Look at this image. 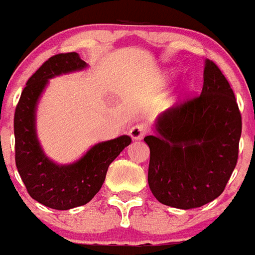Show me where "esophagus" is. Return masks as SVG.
<instances>
[{"label": "esophagus", "instance_id": "obj_1", "mask_svg": "<svg viewBox=\"0 0 255 255\" xmlns=\"http://www.w3.org/2000/svg\"><path fill=\"white\" fill-rule=\"evenodd\" d=\"M147 132V126L143 125V124H136V125L131 126L130 129V136H131L134 140H140L144 135Z\"/></svg>", "mask_w": 255, "mask_h": 255}]
</instances>
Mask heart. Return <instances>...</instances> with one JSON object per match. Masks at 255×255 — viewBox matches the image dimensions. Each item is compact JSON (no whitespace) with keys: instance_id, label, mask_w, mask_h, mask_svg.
Masks as SVG:
<instances>
[{"instance_id":"1","label":"heart","mask_w":255,"mask_h":255,"mask_svg":"<svg viewBox=\"0 0 255 255\" xmlns=\"http://www.w3.org/2000/svg\"><path fill=\"white\" fill-rule=\"evenodd\" d=\"M189 87H190V85H189V83H185V84L182 85V93H185V92L189 89Z\"/></svg>"}]
</instances>
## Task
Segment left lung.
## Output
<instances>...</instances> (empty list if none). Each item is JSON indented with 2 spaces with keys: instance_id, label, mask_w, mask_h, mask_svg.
<instances>
[{
  "instance_id": "1",
  "label": "left lung",
  "mask_w": 255,
  "mask_h": 255,
  "mask_svg": "<svg viewBox=\"0 0 255 255\" xmlns=\"http://www.w3.org/2000/svg\"><path fill=\"white\" fill-rule=\"evenodd\" d=\"M202 93L176 103L155 120L148 184L155 199L198 208L222 194L238 162L242 115L217 65L206 60Z\"/></svg>"
}]
</instances>
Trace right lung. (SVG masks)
Wrapping results in <instances>:
<instances>
[{
  "mask_svg": "<svg viewBox=\"0 0 255 255\" xmlns=\"http://www.w3.org/2000/svg\"><path fill=\"white\" fill-rule=\"evenodd\" d=\"M87 66L76 52L52 56L29 78L13 117L15 162L20 177L33 199L58 211L91 202L102 188L108 166L131 143L130 136L121 135L96 144L80 159L62 166L44 154L35 130V111L40 94L49 79Z\"/></svg>",
  "mask_w": 255,
  "mask_h": 255,
  "instance_id": "right-lung-1",
  "label": "right lung"
}]
</instances>
